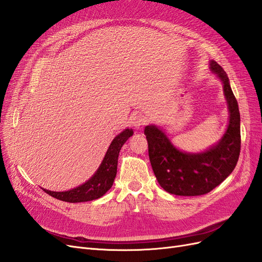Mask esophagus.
Wrapping results in <instances>:
<instances>
[{
    "label": "esophagus",
    "instance_id": "34e87169",
    "mask_svg": "<svg viewBox=\"0 0 262 262\" xmlns=\"http://www.w3.org/2000/svg\"><path fill=\"white\" fill-rule=\"evenodd\" d=\"M146 121V117L142 114H134L131 117V123L133 126H136V128H140V126L144 125Z\"/></svg>",
    "mask_w": 262,
    "mask_h": 262
}]
</instances>
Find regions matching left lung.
Instances as JSON below:
<instances>
[{"instance_id":"1","label":"left lung","mask_w":262,"mask_h":262,"mask_svg":"<svg viewBox=\"0 0 262 262\" xmlns=\"http://www.w3.org/2000/svg\"><path fill=\"white\" fill-rule=\"evenodd\" d=\"M211 70L224 84L229 124L219 144L200 154L182 153L154 125L145 126L148 157L157 181L176 195L205 194L223 182L238 161L241 153V114L225 71L215 61Z\"/></svg>"}]
</instances>
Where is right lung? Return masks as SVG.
Here are the masks:
<instances>
[{"label":"right lung","instance_id":"1","mask_svg":"<svg viewBox=\"0 0 262 262\" xmlns=\"http://www.w3.org/2000/svg\"><path fill=\"white\" fill-rule=\"evenodd\" d=\"M132 134L133 131L130 129H125L123 132L118 134L112 142V144H110L100 167L98 168L96 173L89 181L85 182L84 185L63 192L50 191V190L46 189H43V191L55 198V199L71 203L92 201L102 196L112 188L114 184V180L117 175L119 152H120L125 141Z\"/></svg>","mask_w":262,"mask_h":262}]
</instances>
